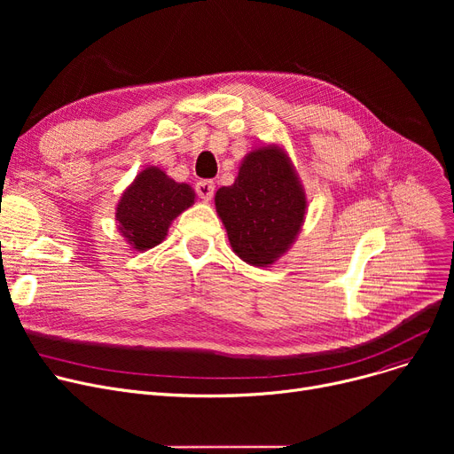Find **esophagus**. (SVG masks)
Segmentation results:
<instances>
[{"instance_id":"34e87169","label":"esophagus","mask_w":454,"mask_h":454,"mask_svg":"<svg viewBox=\"0 0 454 454\" xmlns=\"http://www.w3.org/2000/svg\"><path fill=\"white\" fill-rule=\"evenodd\" d=\"M195 191L197 195L202 199V200H211L213 197V191H215V184L211 180H199L195 184Z\"/></svg>"}]
</instances>
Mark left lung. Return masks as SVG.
I'll return each mask as SVG.
<instances>
[{
    "mask_svg": "<svg viewBox=\"0 0 454 454\" xmlns=\"http://www.w3.org/2000/svg\"><path fill=\"white\" fill-rule=\"evenodd\" d=\"M215 206L233 252L267 267L293 245L307 202L289 158L272 147L245 158L233 185L217 191Z\"/></svg>",
    "mask_w": 454,
    "mask_h": 454,
    "instance_id": "left-lung-1",
    "label": "left lung"
}]
</instances>
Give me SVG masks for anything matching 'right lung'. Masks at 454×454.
<instances>
[{
  "label": "right lung",
  "instance_id": "add662e5",
  "mask_svg": "<svg viewBox=\"0 0 454 454\" xmlns=\"http://www.w3.org/2000/svg\"><path fill=\"white\" fill-rule=\"evenodd\" d=\"M193 200L195 193L187 184H178L149 167L123 193L115 219L136 250H149L163 241L171 221Z\"/></svg>",
  "mask_w": 454,
  "mask_h": 454
}]
</instances>
